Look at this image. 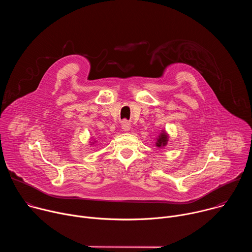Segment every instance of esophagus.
Returning <instances> with one entry per match:
<instances>
[{"instance_id": "obj_1", "label": "esophagus", "mask_w": 252, "mask_h": 252, "mask_svg": "<svg viewBox=\"0 0 252 252\" xmlns=\"http://www.w3.org/2000/svg\"><path fill=\"white\" fill-rule=\"evenodd\" d=\"M122 128L125 130V131H127L129 128H130V123L127 122V121H123L122 122Z\"/></svg>"}]
</instances>
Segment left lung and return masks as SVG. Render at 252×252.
Returning a JSON list of instances; mask_svg holds the SVG:
<instances>
[{
  "label": "left lung",
  "instance_id": "1",
  "mask_svg": "<svg viewBox=\"0 0 252 252\" xmlns=\"http://www.w3.org/2000/svg\"><path fill=\"white\" fill-rule=\"evenodd\" d=\"M167 142V134L165 132L160 133V135L158 138V142H157V147H163L166 145Z\"/></svg>",
  "mask_w": 252,
  "mask_h": 252
}]
</instances>
